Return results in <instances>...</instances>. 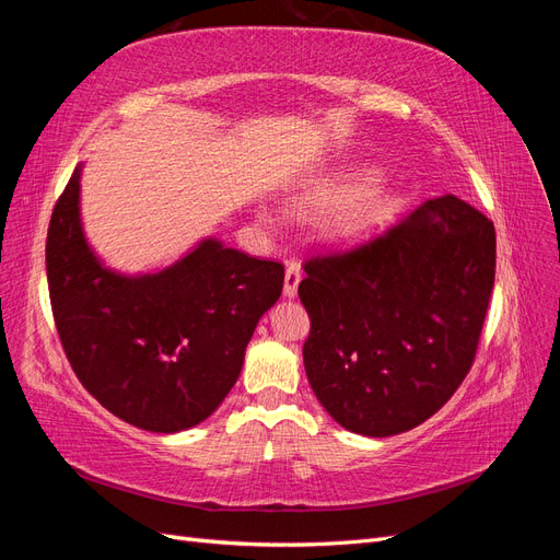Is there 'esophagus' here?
Listing matches in <instances>:
<instances>
[{"instance_id":"esophagus-1","label":"esophagus","mask_w":560,"mask_h":560,"mask_svg":"<svg viewBox=\"0 0 560 560\" xmlns=\"http://www.w3.org/2000/svg\"><path fill=\"white\" fill-rule=\"evenodd\" d=\"M299 282H301V266L296 261H290V264H287V270H284V296L287 299L296 296Z\"/></svg>"}]
</instances>
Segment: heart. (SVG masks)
<instances>
[{"instance_id": "b5f03b06", "label": "heart", "mask_w": 560, "mask_h": 560, "mask_svg": "<svg viewBox=\"0 0 560 560\" xmlns=\"http://www.w3.org/2000/svg\"><path fill=\"white\" fill-rule=\"evenodd\" d=\"M352 194L350 186L343 184H322L313 186V189L303 191L294 200V210L299 214H308L317 217L325 214L334 208L341 206L343 200ZM395 214V200L389 196H369L358 202H350L348 208H343L334 217L331 222V233L336 238L348 241V243H358L369 238L371 233L381 231L389 219Z\"/></svg>"}]
</instances>
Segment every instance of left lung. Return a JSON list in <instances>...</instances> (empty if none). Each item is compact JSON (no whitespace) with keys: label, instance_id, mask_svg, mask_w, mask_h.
I'll return each instance as SVG.
<instances>
[{"label":"left lung","instance_id":"left-lung-1","mask_svg":"<svg viewBox=\"0 0 560 560\" xmlns=\"http://www.w3.org/2000/svg\"><path fill=\"white\" fill-rule=\"evenodd\" d=\"M303 270L315 397L346 430L393 436L434 416L469 374L495 282V226L442 196Z\"/></svg>","mask_w":560,"mask_h":560}]
</instances>
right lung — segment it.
Wrapping results in <instances>:
<instances>
[{"instance_id":"1","label":"right lung","mask_w":560,"mask_h":560,"mask_svg":"<svg viewBox=\"0 0 560 560\" xmlns=\"http://www.w3.org/2000/svg\"><path fill=\"white\" fill-rule=\"evenodd\" d=\"M81 165L46 235L50 308L77 378L109 413L173 434L214 413L241 376L284 266L202 241L161 273L126 278L95 259L79 219Z\"/></svg>"}]
</instances>
